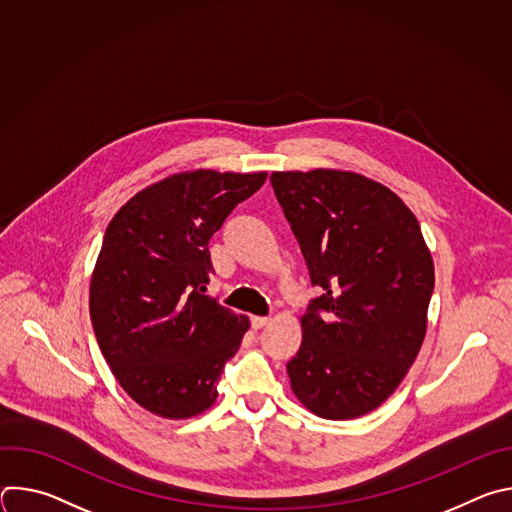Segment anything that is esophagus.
Listing matches in <instances>:
<instances>
[{
    "label": "esophagus",
    "instance_id": "obj_1",
    "mask_svg": "<svg viewBox=\"0 0 512 512\" xmlns=\"http://www.w3.org/2000/svg\"><path fill=\"white\" fill-rule=\"evenodd\" d=\"M267 324H269V318H265V316H253V318H251L253 330H261V328L267 326Z\"/></svg>",
    "mask_w": 512,
    "mask_h": 512
}]
</instances>
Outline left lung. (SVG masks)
Segmentation results:
<instances>
[{
	"mask_svg": "<svg viewBox=\"0 0 512 512\" xmlns=\"http://www.w3.org/2000/svg\"><path fill=\"white\" fill-rule=\"evenodd\" d=\"M271 186L322 289L300 318L291 391L324 419L367 415L393 395L425 338L435 273L417 218L356 172H273Z\"/></svg>",
	"mask_w": 512,
	"mask_h": 512,
	"instance_id": "8db88e82",
	"label": "left lung"
}]
</instances>
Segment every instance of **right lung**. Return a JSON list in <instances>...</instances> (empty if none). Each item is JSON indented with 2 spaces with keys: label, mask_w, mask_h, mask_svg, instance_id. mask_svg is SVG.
<instances>
[{
  "label": "right lung",
  "mask_w": 512,
  "mask_h": 512,
  "mask_svg": "<svg viewBox=\"0 0 512 512\" xmlns=\"http://www.w3.org/2000/svg\"><path fill=\"white\" fill-rule=\"evenodd\" d=\"M265 178L180 172L111 218L91 277V322L123 391L154 415L188 419L218 397L249 318L204 294L214 271L208 241Z\"/></svg>",
  "instance_id": "add662e5"
}]
</instances>
